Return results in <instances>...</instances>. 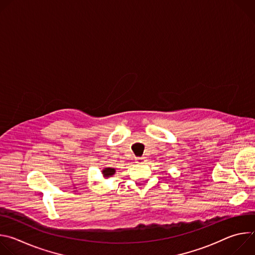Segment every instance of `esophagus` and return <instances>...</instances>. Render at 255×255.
Returning <instances> with one entry per match:
<instances>
[{
  "mask_svg": "<svg viewBox=\"0 0 255 255\" xmlns=\"http://www.w3.org/2000/svg\"><path fill=\"white\" fill-rule=\"evenodd\" d=\"M145 160H146V157H144V156H142V157H136V158H135V162H136V163H139V164L144 163Z\"/></svg>",
  "mask_w": 255,
  "mask_h": 255,
  "instance_id": "esophagus-1",
  "label": "esophagus"
}]
</instances>
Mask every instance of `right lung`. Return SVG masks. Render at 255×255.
Listing matches in <instances>:
<instances>
[{
	"mask_svg": "<svg viewBox=\"0 0 255 255\" xmlns=\"http://www.w3.org/2000/svg\"><path fill=\"white\" fill-rule=\"evenodd\" d=\"M116 172L115 168H112V167H105L102 169V173H103V176L104 177H110L112 175H114Z\"/></svg>",
	"mask_w": 255,
	"mask_h": 255,
	"instance_id": "obj_1",
	"label": "right lung"
}]
</instances>
